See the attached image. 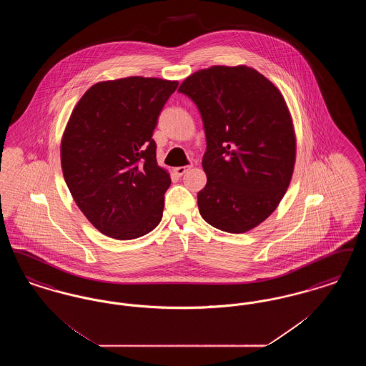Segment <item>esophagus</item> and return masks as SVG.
I'll return each mask as SVG.
<instances>
[{
	"label": "esophagus",
	"mask_w": 366,
	"mask_h": 366,
	"mask_svg": "<svg viewBox=\"0 0 366 366\" xmlns=\"http://www.w3.org/2000/svg\"><path fill=\"white\" fill-rule=\"evenodd\" d=\"M191 166H179V167H174L175 175L181 177V175L185 174L188 170H189Z\"/></svg>",
	"instance_id": "esophagus-1"
}]
</instances>
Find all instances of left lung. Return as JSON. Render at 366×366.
<instances>
[{"instance_id":"left-lung-1","label":"left lung","mask_w":366,"mask_h":366,"mask_svg":"<svg viewBox=\"0 0 366 366\" xmlns=\"http://www.w3.org/2000/svg\"><path fill=\"white\" fill-rule=\"evenodd\" d=\"M178 92L197 105L207 139L200 215L229 233L258 227L277 209L295 167V129L281 92L247 66L196 71Z\"/></svg>"}]
</instances>
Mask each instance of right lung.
<instances>
[{"mask_svg": "<svg viewBox=\"0 0 366 366\" xmlns=\"http://www.w3.org/2000/svg\"><path fill=\"white\" fill-rule=\"evenodd\" d=\"M178 81L127 76L89 87L60 144L61 170L89 222L117 240L137 239L162 221L172 179L157 162V117Z\"/></svg>", "mask_w": 366, "mask_h": 366, "instance_id": "right-lung-1", "label": "right lung"}]
</instances>
